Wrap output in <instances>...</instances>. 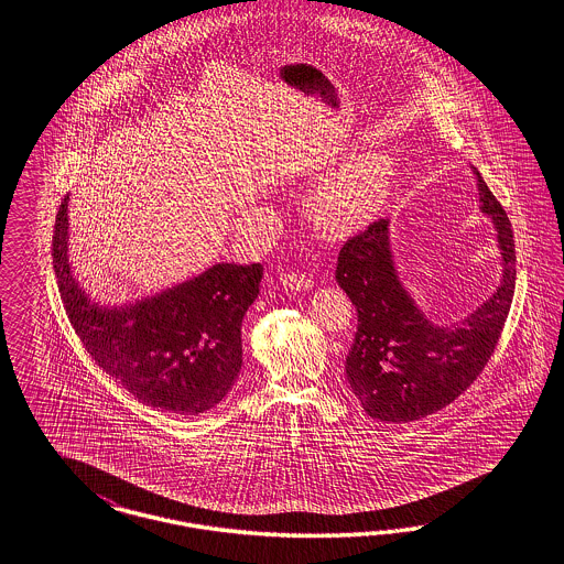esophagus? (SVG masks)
I'll list each match as a JSON object with an SVG mask.
<instances>
[{
  "label": "esophagus",
  "mask_w": 564,
  "mask_h": 564,
  "mask_svg": "<svg viewBox=\"0 0 564 564\" xmlns=\"http://www.w3.org/2000/svg\"><path fill=\"white\" fill-rule=\"evenodd\" d=\"M280 282L284 284V289H291V291H310L314 286V280L305 273H299V271H289V273H282Z\"/></svg>",
  "instance_id": "obj_1"
}]
</instances>
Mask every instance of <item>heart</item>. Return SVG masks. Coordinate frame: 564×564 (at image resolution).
I'll use <instances>...</instances> for the list:
<instances>
[{"mask_svg": "<svg viewBox=\"0 0 564 564\" xmlns=\"http://www.w3.org/2000/svg\"><path fill=\"white\" fill-rule=\"evenodd\" d=\"M395 174L398 162L388 151L351 158L319 185L312 202L316 225L330 236H347L367 227L383 210Z\"/></svg>", "mask_w": 564, "mask_h": 564, "instance_id": "b5f03b06", "label": "heart"}]
</instances>
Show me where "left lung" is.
Wrapping results in <instances>:
<instances>
[{
    "mask_svg": "<svg viewBox=\"0 0 564 564\" xmlns=\"http://www.w3.org/2000/svg\"><path fill=\"white\" fill-rule=\"evenodd\" d=\"M474 174L503 270L497 291L466 318L438 326L416 307L393 263L390 220H375L339 252L335 278L358 312L345 379L372 419L406 423L441 411L476 381L501 337L514 296V234L480 172Z\"/></svg>",
    "mask_w": 564,
    "mask_h": 564,
    "instance_id": "1",
    "label": "left lung"
}]
</instances>
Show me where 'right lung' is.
<instances>
[{"mask_svg": "<svg viewBox=\"0 0 564 564\" xmlns=\"http://www.w3.org/2000/svg\"><path fill=\"white\" fill-rule=\"evenodd\" d=\"M69 196L52 236V265L69 322L98 367L139 402L199 415L231 390L242 368V319L263 265L217 263L128 305L90 301L69 263Z\"/></svg>", "mask_w": 564, "mask_h": 564, "instance_id": "add662e5", "label": "right lung"}]
</instances>
